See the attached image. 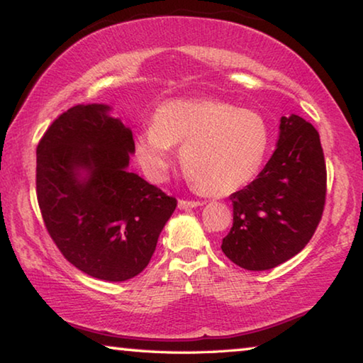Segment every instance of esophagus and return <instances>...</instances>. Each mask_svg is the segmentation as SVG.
I'll list each match as a JSON object with an SVG mask.
<instances>
[{
	"label": "esophagus",
	"mask_w": 363,
	"mask_h": 363,
	"mask_svg": "<svg viewBox=\"0 0 363 363\" xmlns=\"http://www.w3.org/2000/svg\"><path fill=\"white\" fill-rule=\"evenodd\" d=\"M198 206H203V203H201V201H188V199L178 201V207H180V209H193V207H198Z\"/></svg>",
	"instance_id": "esophagus-1"
}]
</instances>
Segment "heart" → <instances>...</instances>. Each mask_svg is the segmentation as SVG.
I'll return each instance as SVG.
<instances>
[{"mask_svg": "<svg viewBox=\"0 0 363 363\" xmlns=\"http://www.w3.org/2000/svg\"><path fill=\"white\" fill-rule=\"evenodd\" d=\"M269 122L259 112L220 99H172L136 135V156L146 175L162 180L172 146L182 145V165L201 193L225 196L252 182L270 150Z\"/></svg>", "mask_w": 363, "mask_h": 363, "instance_id": "obj_1", "label": "heart"}]
</instances>
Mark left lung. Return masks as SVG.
Wrapping results in <instances>:
<instances>
[{
  "instance_id": "left-lung-1",
  "label": "left lung",
  "mask_w": 363,
  "mask_h": 363,
  "mask_svg": "<svg viewBox=\"0 0 363 363\" xmlns=\"http://www.w3.org/2000/svg\"><path fill=\"white\" fill-rule=\"evenodd\" d=\"M326 165L320 136L299 116L281 117L277 150L254 182L230 196L233 227L222 251L246 270H270L301 252L325 207Z\"/></svg>"
}]
</instances>
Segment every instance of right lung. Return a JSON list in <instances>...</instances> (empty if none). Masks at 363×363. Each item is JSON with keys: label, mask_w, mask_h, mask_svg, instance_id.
I'll return each instance as SVG.
<instances>
[{"label": "right lung", "mask_w": 363, "mask_h": 363, "mask_svg": "<svg viewBox=\"0 0 363 363\" xmlns=\"http://www.w3.org/2000/svg\"><path fill=\"white\" fill-rule=\"evenodd\" d=\"M106 104L62 112L37 146V199L45 227L77 269L125 281L150 264L177 199L128 172L132 130Z\"/></svg>", "instance_id": "obj_1"}]
</instances>
